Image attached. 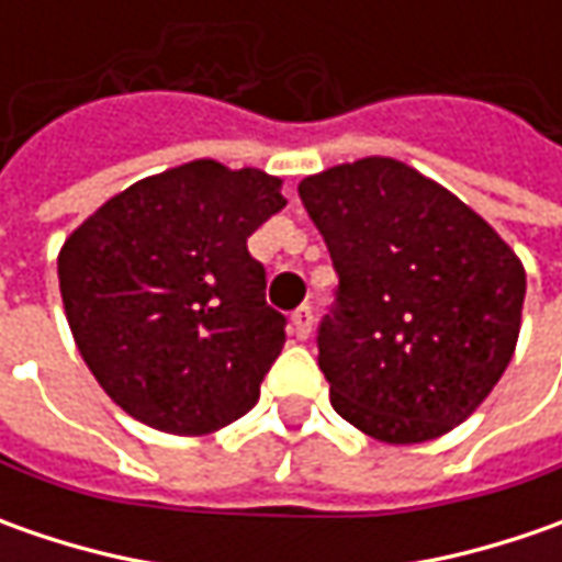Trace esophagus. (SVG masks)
Here are the masks:
<instances>
[{
    "label": "esophagus",
    "mask_w": 562,
    "mask_h": 562,
    "mask_svg": "<svg viewBox=\"0 0 562 562\" xmlns=\"http://www.w3.org/2000/svg\"><path fill=\"white\" fill-rule=\"evenodd\" d=\"M291 322H293V335L300 337V340H306V337L313 335L315 315H313V310H310V306H300V310L291 315Z\"/></svg>",
    "instance_id": "34e87169"
}]
</instances>
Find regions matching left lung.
Returning <instances> with one entry per match:
<instances>
[{
  "label": "left lung",
  "instance_id": "1",
  "mask_svg": "<svg viewBox=\"0 0 562 562\" xmlns=\"http://www.w3.org/2000/svg\"><path fill=\"white\" fill-rule=\"evenodd\" d=\"M300 200L337 271L315 337L337 416L384 443L447 435L513 359L522 262L482 215L397 159L303 178Z\"/></svg>",
  "mask_w": 562,
  "mask_h": 562
}]
</instances>
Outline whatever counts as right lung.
Instances as JSON below:
<instances>
[{
	"mask_svg": "<svg viewBox=\"0 0 562 562\" xmlns=\"http://www.w3.org/2000/svg\"><path fill=\"white\" fill-rule=\"evenodd\" d=\"M284 205L266 171L196 159L127 187L65 240L71 335L127 416L209 435L256 406L288 318L266 303L247 237Z\"/></svg>",
	"mask_w": 562,
	"mask_h": 562,
	"instance_id": "right-lung-1",
	"label": "right lung"
}]
</instances>
